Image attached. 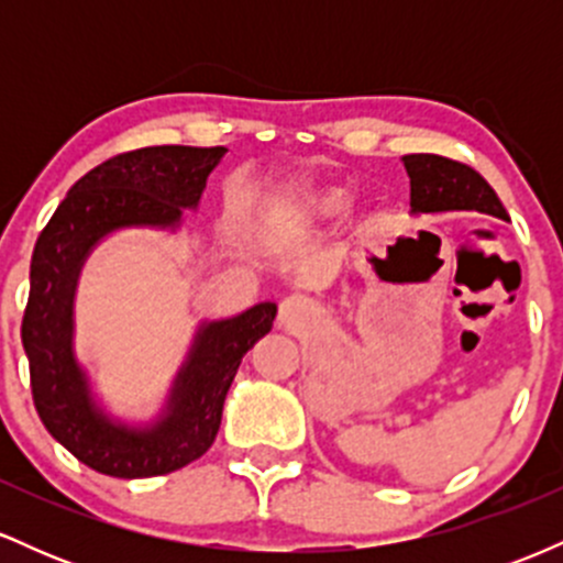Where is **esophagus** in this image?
<instances>
[{"mask_svg": "<svg viewBox=\"0 0 563 563\" xmlns=\"http://www.w3.org/2000/svg\"><path fill=\"white\" fill-rule=\"evenodd\" d=\"M307 318L309 303L303 296H288V299L280 303V312H277V320H280L283 328H299Z\"/></svg>", "mask_w": 563, "mask_h": 563, "instance_id": "obj_1", "label": "esophagus"}]
</instances>
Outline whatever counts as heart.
Here are the masks:
<instances>
[{"label":"heart","mask_w":563,"mask_h":563,"mask_svg":"<svg viewBox=\"0 0 563 563\" xmlns=\"http://www.w3.org/2000/svg\"><path fill=\"white\" fill-rule=\"evenodd\" d=\"M290 198H294V209L299 211L303 219H312V222H331V219L344 214L349 206L346 192L335 190V187H322V190H296Z\"/></svg>","instance_id":"obj_1"}]
</instances>
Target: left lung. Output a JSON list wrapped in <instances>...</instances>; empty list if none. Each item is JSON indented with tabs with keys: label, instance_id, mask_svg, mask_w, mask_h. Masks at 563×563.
I'll list each match as a JSON object with an SVG mask.
<instances>
[{
	"label": "left lung",
	"instance_id": "8db88e82",
	"mask_svg": "<svg viewBox=\"0 0 563 563\" xmlns=\"http://www.w3.org/2000/svg\"><path fill=\"white\" fill-rule=\"evenodd\" d=\"M410 177L412 214H442V211H482L497 219H508L500 198L479 172L434 153L402 156Z\"/></svg>",
	"mask_w": 563,
	"mask_h": 563
}]
</instances>
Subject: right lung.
<instances>
[{
    "mask_svg": "<svg viewBox=\"0 0 563 563\" xmlns=\"http://www.w3.org/2000/svg\"><path fill=\"white\" fill-rule=\"evenodd\" d=\"M228 147L158 145L95 166L68 190L31 256L23 349L42 423L84 466L119 479L172 474L214 442L243 354L273 331L277 303L200 322L169 397L151 423L132 426L97 402L74 352V299L95 245L115 230H179Z\"/></svg>",
    "mask_w": 563,
    "mask_h": 563,
    "instance_id": "add662e5",
    "label": "right lung"
}]
</instances>
